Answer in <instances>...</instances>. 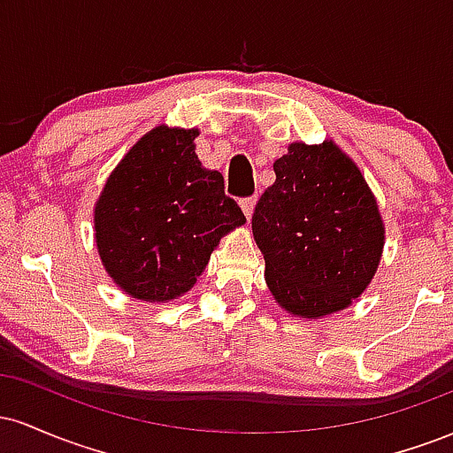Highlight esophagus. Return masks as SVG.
I'll return each instance as SVG.
<instances>
[{
	"instance_id": "34e87169",
	"label": "esophagus",
	"mask_w": 453,
	"mask_h": 453,
	"mask_svg": "<svg viewBox=\"0 0 453 453\" xmlns=\"http://www.w3.org/2000/svg\"><path fill=\"white\" fill-rule=\"evenodd\" d=\"M256 197H244V200H241V209H242V212H244V217H247V219H251V215H253V209H256Z\"/></svg>"
}]
</instances>
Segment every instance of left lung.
<instances>
[{
    "instance_id": "8db88e82",
    "label": "left lung",
    "mask_w": 453,
    "mask_h": 453,
    "mask_svg": "<svg viewBox=\"0 0 453 453\" xmlns=\"http://www.w3.org/2000/svg\"><path fill=\"white\" fill-rule=\"evenodd\" d=\"M251 227L266 283L288 313L319 319L351 304L375 277L386 227L353 161L332 140L289 144Z\"/></svg>"
}]
</instances>
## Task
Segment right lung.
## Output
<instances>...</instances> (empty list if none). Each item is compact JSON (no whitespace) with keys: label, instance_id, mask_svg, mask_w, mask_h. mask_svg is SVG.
<instances>
[{"label":"right lung","instance_id":"right-lung-1","mask_svg":"<svg viewBox=\"0 0 453 453\" xmlns=\"http://www.w3.org/2000/svg\"><path fill=\"white\" fill-rule=\"evenodd\" d=\"M197 134L150 129L112 170L96 204L104 268L138 300L165 303L189 292L221 236L247 221L226 196L221 173L202 168Z\"/></svg>","mask_w":453,"mask_h":453}]
</instances>
